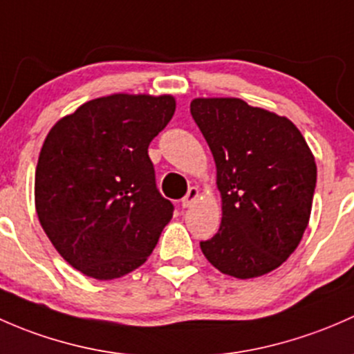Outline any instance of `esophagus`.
Wrapping results in <instances>:
<instances>
[{
	"label": "esophagus",
	"mask_w": 354,
	"mask_h": 354,
	"mask_svg": "<svg viewBox=\"0 0 354 354\" xmlns=\"http://www.w3.org/2000/svg\"><path fill=\"white\" fill-rule=\"evenodd\" d=\"M198 199H199V189L198 187H191L187 191V194L182 198V207L192 206V204L198 201Z\"/></svg>",
	"instance_id": "obj_1"
}]
</instances>
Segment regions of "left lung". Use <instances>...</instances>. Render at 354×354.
Here are the masks:
<instances>
[{
	"instance_id": "1",
	"label": "left lung",
	"mask_w": 354,
	"mask_h": 354,
	"mask_svg": "<svg viewBox=\"0 0 354 354\" xmlns=\"http://www.w3.org/2000/svg\"><path fill=\"white\" fill-rule=\"evenodd\" d=\"M191 114L216 165L221 225L204 257L239 279L268 274L300 243L310 220L317 165L285 115L242 98H194Z\"/></svg>"
}]
</instances>
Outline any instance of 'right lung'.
Listing matches in <instances>:
<instances>
[{
    "label": "right lung",
    "mask_w": 354,
    "mask_h": 354,
    "mask_svg": "<svg viewBox=\"0 0 354 354\" xmlns=\"http://www.w3.org/2000/svg\"><path fill=\"white\" fill-rule=\"evenodd\" d=\"M174 112L172 95L112 93L80 105L44 140L35 169L39 221L85 276L109 281L138 269L172 220L148 147Z\"/></svg>",
    "instance_id": "add662e5"
}]
</instances>
